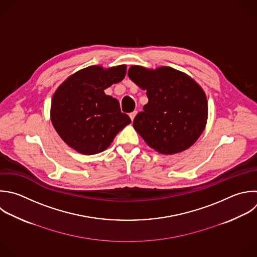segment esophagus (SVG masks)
Returning a JSON list of instances; mask_svg holds the SVG:
<instances>
[{
    "mask_svg": "<svg viewBox=\"0 0 257 257\" xmlns=\"http://www.w3.org/2000/svg\"><path fill=\"white\" fill-rule=\"evenodd\" d=\"M136 114H137V110H135V111H133V112H131V113H130V117H131V119H132V120H134V118H135Z\"/></svg>",
    "mask_w": 257,
    "mask_h": 257,
    "instance_id": "esophagus-1",
    "label": "esophagus"
}]
</instances>
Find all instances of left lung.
Masks as SVG:
<instances>
[{
    "mask_svg": "<svg viewBox=\"0 0 257 257\" xmlns=\"http://www.w3.org/2000/svg\"><path fill=\"white\" fill-rule=\"evenodd\" d=\"M127 75L147 90L149 98L134 119L144 141L165 155L190 148L203 133L208 115L206 95L198 83L171 67L150 70L132 66Z\"/></svg>",
    "mask_w": 257,
    "mask_h": 257,
    "instance_id": "obj_1",
    "label": "left lung"
}]
</instances>
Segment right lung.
I'll use <instances>...</instances> for the list:
<instances>
[{
  "mask_svg": "<svg viewBox=\"0 0 257 257\" xmlns=\"http://www.w3.org/2000/svg\"><path fill=\"white\" fill-rule=\"evenodd\" d=\"M125 68L89 66L67 78L54 93L52 123L61 139L78 153L94 155L106 150L131 123L118 100L103 91L124 78Z\"/></svg>",
  "mask_w": 257,
  "mask_h": 257,
  "instance_id": "right-lung-1",
  "label": "right lung"
}]
</instances>
